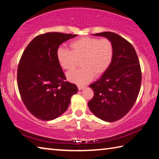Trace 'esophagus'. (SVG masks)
I'll return each instance as SVG.
<instances>
[{"mask_svg": "<svg viewBox=\"0 0 159 159\" xmlns=\"http://www.w3.org/2000/svg\"><path fill=\"white\" fill-rule=\"evenodd\" d=\"M85 88V86H83V85H78V89H79V90H83Z\"/></svg>", "mask_w": 159, "mask_h": 159, "instance_id": "34e87169", "label": "esophagus"}]
</instances>
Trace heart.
<instances>
[{"label": "heart", "instance_id": "obj_1", "mask_svg": "<svg viewBox=\"0 0 159 159\" xmlns=\"http://www.w3.org/2000/svg\"><path fill=\"white\" fill-rule=\"evenodd\" d=\"M70 51L61 47L57 50V57L60 66L70 70L76 66L80 60L82 68L68 73L70 82L83 85L93 80L94 75L100 76L106 71L112 64L114 47L110 39L95 37H81L70 44Z\"/></svg>", "mask_w": 159, "mask_h": 159}]
</instances>
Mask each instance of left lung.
<instances>
[{
  "label": "left lung",
  "instance_id": "8db88e82",
  "mask_svg": "<svg viewBox=\"0 0 159 159\" xmlns=\"http://www.w3.org/2000/svg\"><path fill=\"white\" fill-rule=\"evenodd\" d=\"M112 42L114 57L108 69L89 85L94 92L89 107L105 122L119 120L129 112L137 100L142 83V72L134 48L119 34L110 32L93 34Z\"/></svg>",
  "mask_w": 159,
  "mask_h": 159
}]
</instances>
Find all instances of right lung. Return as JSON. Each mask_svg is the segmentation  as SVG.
<instances>
[{"label": "right lung", "mask_w": 159, "mask_h": 159, "mask_svg": "<svg viewBox=\"0 0 159 159\" xmlns=\"http://www.w3.org/2000/svg\"><path fill=\"white\" fill-rule=\"evenodd\" d=\"M77 34L48 32L27 45L17 68V85L25 107L37 119L50 121L66 111L70 98L78 92L58 61L60 45Z\"/></svg>", "instance_id": "obj_1"}]
</instances>
